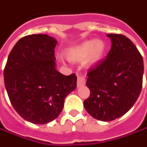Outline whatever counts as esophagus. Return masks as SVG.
Masks as SVG:
<instances>
[{"instance_id": "obj_1", "label": "esophagus", "mask_w": 147, "mask_h": 147, "mask_svg": "<svg viewBox=\"0 0 147 147\" xmlns=\"http://www.w3.org/2000/svg\"><path fill=\"white\" fill-rule=\"evenodd\" d=\"M86 83V79L83 78V77H82V76H79V77H78V83H77V85L79 87V86H84Z\"/></svg>"}]
</instances>
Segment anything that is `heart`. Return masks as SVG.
I'll use <instances>...</instances> for the list:
<instances>
[{"label":"heart","mask_w":147,"mask_h":147,"mask_svg":"<svg viewBox=\"0 0 147 147\" xmlns=\"http://www.w3.org/2000/svg\"><path fill=\"white\" fill-rule=\"evenodd\" d=\"M105 50L106 45L103 40H89L68 50L66 57L71 62H83L87 59L89 64H95L102 59Z\"/></svg>","instance_id":"obj_1"}]
</instances>
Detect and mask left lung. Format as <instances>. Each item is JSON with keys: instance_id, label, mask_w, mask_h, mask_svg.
<instances>
[{"instance_id": "8db88e82", "label": "left lung", "mask_w": 147, "mask_h": 147, "mask_svg": "<svg viewBox=\"0 0 147 147\" xmlns=\"http://www.w3.org/2000/svg\"><path fill=\"white\" fill-rule=\"evenodd\" d=\"M112 48L107 57L87 73L90 94L84 107L102 121L121 117L135 103L142 87L143 59L134 43L121 34H108Z\"/></svg>"}]
</instances>
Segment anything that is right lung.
<instances>
[{
    "instance_id": "1",
    "label": "right lung",
    "mask_w": 147,
    "mask_h": 147,
    "mask_svg": "<svg viewBox=\"0 0 147 147\" xmlns=\"http://www.w3.org/2000/svg\"><path fill=\"white\" fill-rule=\"evenodd\" d=\"M57 40L35 34L20 39L9 53L4 81L12 106L24 120L47 124L61 113L67 95L77 87L75 74L56 69Z\"/></svg>"
}]
</instances>
